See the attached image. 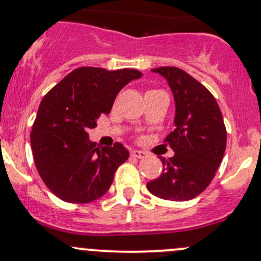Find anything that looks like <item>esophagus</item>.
I'll use <instances>...</instances> for the list:
<instances>
[{
  "label": "esophagus",
  "instance_id": "1",
  "mask_svg": "<svg viewBox=\"0 0 261 261\" xmlns=\"http://www.w3.org/2000/svg\"><path fill=\"white\" fill-rule=\"evenodd\" d=\"M131 156L133 157H136V159H145L147 154L144 151H140V150H133L131 151Z\"/></svg>",
  "mask_w": 261,
  "mask_h": 261
}]
</instances>
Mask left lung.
<instances>
[{
	"mask_svg": "<svg viewBox=\"0 0 261 261\" xmlns=\"http://www.w3.org/2000/svg\"><path fill=\"white\" fill-rule=\"evenodd\" d=\"M152 71L167 80L173 94L174 130L165 141L174 154L161 159L165 168L147 190L159 198L185 202L210 186L224 156L227 130L217 100L198 80L176 67Z\"/></svg>",
	"mask_w": 261,
	"mask_h": 261,
	"instance_id": "obj_1",
	"label": "left lung"
}]
</instances>
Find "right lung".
<instances>
[{"label": "right lung", "mask_w": 261, "mask_h": 261, "mask_svg": "<svg viewBox=\"0 0 261 261\" xmlns=\"http://www.w3.org/2000/svg\"><path fill=\"white\" fill-rule=\"evenodd\" d=\"M141 76L135 69L82 67L43 98L31 145L39 176L58 198L89 203L109 191L128 151L119 142L113 147H96L88 131L96 127L101 114L110 113L119 91Z\"/></svg>", "instance_id": "1"}]
</instances>
